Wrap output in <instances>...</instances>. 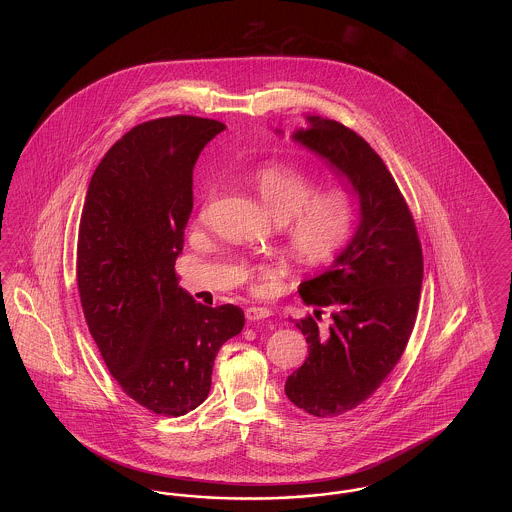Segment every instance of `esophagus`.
<instances>
[{"instance_id":"esophagus-1","label":"esophagus","mask_w":512,"mask_h":512,"mask_svg":"<svg viewBox=\"0 0 512 512\" xmlns=\"http://www.w3.org/2000/svg\"><path fill=\"white\" fill-rule=\"evenodd\" d=\"M268 317H270V311L265 309V307H249V309H245V318H247L249 322L265 320V318Z\"/></svg>"}]
</instances>
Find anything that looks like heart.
<instances>
[{"mask_svg":"<svg viewBox=\"0 0 512 512\" xmlns=\"http://www.w3.org/2000/svg\"><path fill=\"white\" fill-rule=\"evenodd\" d=\"M255 186L274 219L284 222L286 242L295 259L303 263L330 261L349 240L357 205L345 188L334 186L317 192V180L290 163L261 167L255 172ZM211 199L213 195H207L201 205V219H205ZM272 276V268L261 270L255 290H263L265 280Z\"/></svg>","mask_w":512,"mask_h":512,"instance_id":"heart-1","label":"heart"}]
</instances>
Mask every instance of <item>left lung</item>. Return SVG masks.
Listing matches in <instances>:
<instances>
[{
    "instance_id": "obj_1",
    "label": "left lung",
    "mask_w": 512,
    "mask_h": 512,
    "mask_svg": "<svg viewBox=\"0 0 512 512\" xmlns=\"http://www.w3.org/2000/svg\"><path fill=\"white\" fill-rule=\"evenodd\" d=\"M307 122L293 140L345 176L361 205L357 232L332 267L299 284L315 317L293 320L307 336L309 357L288 376L286 395L305 413L328 418L361 405L399 363L424 263L413 215L380 155L341 122ZM322 314L331 317L328 325L319 324Z\"/></svg>"
}]
</instances>
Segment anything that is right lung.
<instances>
[{
  "mask_svg": "<svg viewBox=\"0 0 512 512\" xmlns=\"http://www.w3.org/2000/svg\"><path fill=\"white\" fill-rule=\"evenodd\" d=\"M224 128L190 115L134 126L101 159L82 209L76 282L86 324L122 391L155 414L199 407L222 343L245 324L236 305L195 303L174 270L195 161Z\"/></svg>",
  "mask_w": 512,
  "mask_h": 512,
  "instance_id": "1",
  "label": "right lung"
}]
</instances>
